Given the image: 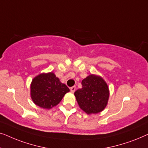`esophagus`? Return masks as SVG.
I'll use <instances>...</instances> for the list:
<instances>
[{
	"mask_svg": "<svg viewBox=\"0 0 148 148\" xmlns=\"http://www.w3.org/2000/svg\"><path fill=\"white\" fill-rule=\"evenodd\" d=\"M75 90H76L75 86H73L72 88H71V92L72 93H74L75 91Z\"/></svg>",
	"mask_w": 148,
	"mask_h": 148,
	"instance_id": "esophagus-1",
	"label": "esophagus"
}]
</instances>
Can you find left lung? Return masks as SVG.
<instances>
[{"mask_svg": "<svg viewBox=\"0 0 148 148\" xmlns=\"http://www.w3.org/2000/svg\"><path fill=\"white\" fill-rule=\"evenodd\" d=\"M82 88L74 93L79 106L88 114L102 112L108 104V86L102 77L91 74L82 80Z\"/></svg>", "mask_w": 148, "mask_h": 148, "instance_id": "1", "label": "left lung"}]
</instances>
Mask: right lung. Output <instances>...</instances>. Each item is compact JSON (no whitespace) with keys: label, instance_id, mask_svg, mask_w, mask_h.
Here are the masks:
<instances>
[{"label":"right lung","instance_id":"obj_1","mask_svg":"<svg viewBox=\"0 0 148 148\" xmlns=\"http://www.w3.org/2000/svg\"><path fill=\"white\" fill-rule=\"evenodd\" d=\"M69 89L52 72L36 76L30 86V95L34 104L40 108L50 109L62 100Z\"/></svg>","mask_w":148,"mask_h":148}]
</instances>
